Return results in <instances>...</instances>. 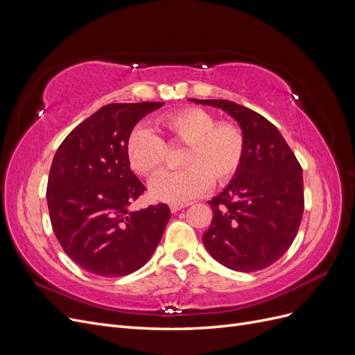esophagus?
Returning a JSON list of instances; mask_svg holds the SVG:
<instances>
[{
	"mask_svg": "<svg viewBox=\"0 0 355 355\" xmlns=\"http://www.w3.org/2000/svg\"><path fill=\"white\" fill-rule=\"evenodd\" d=\"M184 207H187L185 202H170V210H171V213H176V211L184 209Z\"/></svg>",
	"mask_w": 355,
	"mask_h": 355,
	"instance_id": "obj_1",
	"label": "esophagus"
}]
</instances>
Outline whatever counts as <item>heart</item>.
I'll return each mask as SVG.
<instances>
[{
    "instance_id": "b5f03b06",
    "label": "heart",
    "mask_w": 355,
    "mask_h": 355,
    "mask_svg": "<svg viewBox=\"0 0 355 355\" xmlns=\"http://www.w3.org/2000/svg\"><path fill=\"white\" fill-rule=\"evenodd\" d=\"M158 125L168 145H182L180 166L185 168L153 182L151 192L158 200L182 202L197 198L210 187H223L237 176L247 137L232 121H218L216 116L197 106H185L164 114ZM128 164L135 173L157 178L167 164V146L149 128L136 127L125 142Z\"/></svg>"
}]
</instances>
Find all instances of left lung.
Segmentation results:
<instances>
[{
    "mask_svg": "<svg viewBox=\"0 0 355 355\" xmlns=\"http://www.w3.org/2000/svg\"><path fill=\"white\" fill-rule=\"evenodd\" d=\"M192 101L227 111L247 137L237 176L209 201L213 220L202 243L234 271L263 270L280 259L297 234L305 206L302 167L278 128L261 114L230 101Z\"/></svg>",
    "mask_w": 355,
    "mask_h": 355,
    "instance_id": "obj_1",
    "label": "left lung"
}]
</instances>
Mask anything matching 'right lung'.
Returning <instances> with one entry per match:
<instances>
[{"label":"right lung","instance_id":"right-lung-1","mask_svg":"<svg viewBox=\"0 0 355 355\" xmlns=\"http://www.w3.org/2000/svg\"><path fill=\"white\" fill-rule=\"evenodd\" d=\"M164 102L102 106L65 137L53 158L47 204L62 249L83 270L123 277L144 266L170 219L167 204L130 211L146 191L130 170L125 142Z\"/></svg>","mask_w":355,"mask_h":355}]
</instances>
